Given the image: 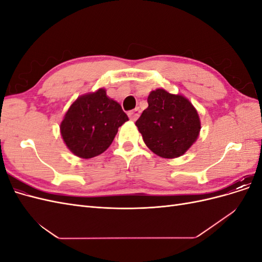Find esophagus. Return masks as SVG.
Returning <instances> with one entry per match:
<instances>
[{"label": "esophagus", "instance_id": "obj_1", "mask_svg": "<svg viewBox=\"0 0 262 262\" xmlns=\"http://www.w3.org/2000/svg\"><path fill=\"white\" fill-rule=\"evenodd\" d=\"M140 114H141V110L139 108H136L133 110H130V112L128 113V116L132 121H136L137 119L140 117Z\"/></svg>", "mask_w": 262, "mask_h": 262}]
</instances>
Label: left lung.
I'll return each instance as SVG.
<instances>
[{
    "label": "left lung",
    "instance_id": "left-lung-1",
    "mask_svg": "<svg viewBox=\"0 0 262 262\" xmlns=\"http://www.w3.org/2000/svg\"><path fill=\"white\" fill-rule=\"evenodd\" d=\"M147 102L148 107L136 122L146 146L164 158H175L187 152L201 129L191 102L162 89L150 92Z\"/></svg>",
    "mask_w": 262,
    "mask_h": 262
}]
</instances>
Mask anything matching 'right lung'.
I'll return each instance as SVG.
<instances>
[{
	"label": "right lung",
	"instance_id": "obj_1",
	"mask_svg": "<svg viewBox=\"0 0 262 262\" xmlns=\"http://www.w3.org/2000/svg\"><path fill=\"white\" fill-rule=\"evenodd\" d=\"M128 120L121 106L100 89L78 97L71 105L60 125L61 136L71 152L92 158L105 152L119 126Z\"/></svg>",
	"mask_w": 262,
	"mask_h": 262
}]
</instances>
